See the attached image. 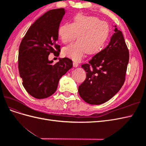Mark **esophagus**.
<instances>
[{"instance_id": "obj_1", "label": "esophagus", "mask_w": 146, "mask_h": 146, "mask_svg": "<svg viewBox=\"0 0 146 146\" xmlns=\"http://www.w3.org/2000/svg\"><path fill=\"white\" fill-rule=\"evenodd\" d=\"M78 63H77V62H74L73 63V66L74 68H77V67H78Z\"/></svg>"}]
</instances>
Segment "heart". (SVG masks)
I'll list each match as a JSON object with an SVG mask.
<instances>
[{
	"label": "heart",
	"mask_w": 146,
	"mask_h": 146,
	"mask_svg": "<svg viewBox=\"0 0 146 146\" xmlns=\"http://www.w3.org/2000/svg\"><path fill=\"white\" fill-rule=\"evenodd\" d=\"M110 27L107 23L94 16L78 14L71 23L60 26L58 35L61 42L66 44L76 38L78 41L63 48L62 54L74 61H80L88 52H98L108 37Z\"/></svg>",
	"instance_id": "1"
}]
</instances>
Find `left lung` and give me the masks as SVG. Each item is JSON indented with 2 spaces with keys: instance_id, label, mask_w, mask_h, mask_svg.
Segmentation results:
<instances>
[{
  "instance_id": "obj_1",
  "label": "left lung",
  "mask_w": 146,
  "mask_h": 146,
  "mask_svg": "<svg viewBox=\"0 0 146 146\" xmlns=\"http://www.w3.org/2000/svg\"><path fill=\"white\" fill-rule=\"evenodd\" d=\"M114 27L108 45L95 55L89 64L82 65L86 78L78 86V93L88 104L100 105L108 101L125 82L129 52L122 33Z\"/></svg>"
}]
</instances>
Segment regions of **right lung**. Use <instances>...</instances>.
Returning <instances> with one entry per match:
<instances>
[{"instance_id": "1", "label": "right lung", "mask_w": 146, "mask_h": 146, "mask_svg": "<svg viewBox=\"0 0 146 146\" xmlns=\"http://www.w3.org/2000/svg\"><path fill=\"white\" fill-rule=\"evenodd\" d=\"M64 14V8L44 13L30 26L19 46L20 77L25 90L36 99L54 94L61 77L72 67V61L68 58H59L55 64L48 60L51 52L60 54L58 30Z\"/></svg>"}]
</instances>
